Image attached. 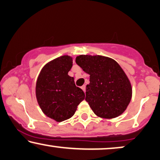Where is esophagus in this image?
I'll return each instance as SVG.
<instances>
[{
    "label": "esophagus",
    "instance_id": "esophagus-1",
    "mask_svg": "<svg viewBox=\"0 0 160 160\" xmlns=\"http://www.w3.org/2000/svg\"><path fill=\"white\" fill-rule=\"evenodd\" d=\"M86 85H83V86H82V87H81V88L82 89V91H84V92H86Z\"/></svg>",
    "mask_w": 160,
    "mask_h": 160
}]
</instances>
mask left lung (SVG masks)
Here are the masks:
<instances>
[{
    "mask_svg": "<svg viewBox=\"0 0 160 160\" xmlns=\"http://www.w3.org/2000/svg\"><path fill=\"white\" fill-rule=\"evenodd\" d=\"M76 63L90 75L86 101L97 116L114 118L126 110L132 96L128 77L116 61L103 55H80Z\"/></svg>",
    "mask_w": 160,
    "mask_h": 160,
    "instance_id": "left-lung-1",
    "label": "left lung"
}]
</instances>
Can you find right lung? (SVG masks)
Returning <instances> with one entry per match:
<instances>
[{
    "mask_svg": "<svg viewBox=\"0 0 160 160\" xmlns=\"http://www.w3.org/2000/svg\"><path fill=\"white\" fill-rule=\"evenodd\" d=\"M73 59L62 55L42 67L36 83V97L42 111L57 122L73 116L78 105L85 99L83 91L68 74Z\"/></svg>",
    "mask_w": 160,
    "mask_h": 160,
    "instance_id": "1",
    "label": "right lung"
}]
</instances>
